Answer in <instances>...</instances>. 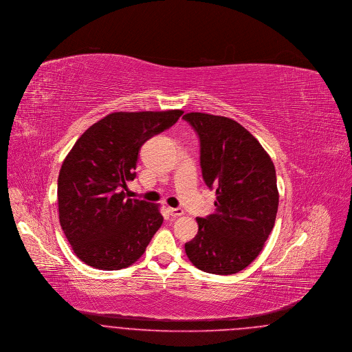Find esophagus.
<instances>
[{"label":"esophagus","instance_id":"34e87169","mask_svg":"<svg viewBox=\"0 0 352 352\" xmlns=\"http://www.w3.org/2000/svg\"><path fill=\"white\" fill-rule=\"evenodd\" d=\"M168 212H170V215L171 217H181V215H184V210L181 208V207H177V208H174V207H168Z\"/></svg>","mask_w":352,"mask_h":352}]
</instances>
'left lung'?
Segmentation results:
<instances>
[{
    "instance_id": "left-lung-1",
    "label": "left lung",
    "mask_w": 352,
    "mask_h": 352,
    "mask_svg": "<svg viewBox=\"0 0 352 352\" xmlns=\"http://www.w3.org/2000/svg\"><path fill=\"white\" fill-rule=\"evenodd\" d=\"M201 142L202 177L215 188V212L197 218L198 234L185 245L190 262L205 272L230 275L259 255L274 228L279 194L266 150L228 117L187 113Z\"/></svg>"
}]
</instances>
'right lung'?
Segmentation results:
<instances>
[{"mask_svg": "<svg viewBox=\"0 0 352 352\" xmlns=\"http://www.w3.org/2000/svg\"><path fill=\"white\" fill-rule=\"evenodd\" d=\"M182 110L117 111L77 140L58 175L60 223L83 263L111 271L145 252L164 217L160 205L126 198L141 146L175 124Z\"/></svg>", "mask_w": 352, "mask_h": 352, "instance_id": "obj_1", "label": "right lung"}]
</instances>
